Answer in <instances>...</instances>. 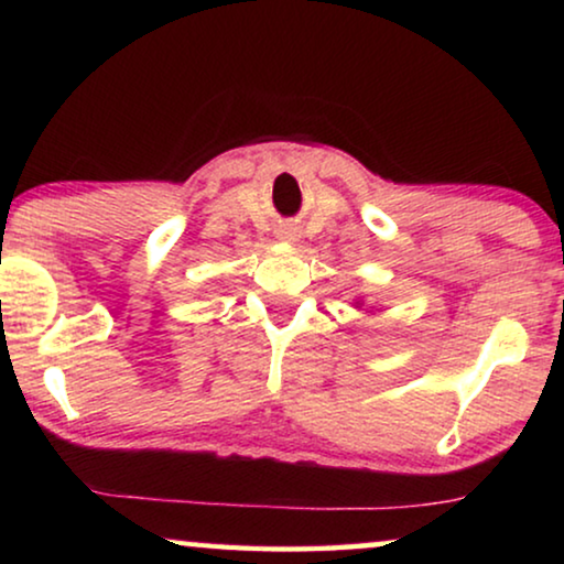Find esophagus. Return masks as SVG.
<instances>
[{"mask_svg":"<svg viewBox=\"0 0 564 564\" xmlns=\"http://www.w3.org/2000/svg\"><path fill=\"white\" fill-rule=\"evenodd\" d=\"M276 238H280V241H284V243H295L300 236H297L295 228H282L280 234H276Z\"/></svg>","mask_w":564,"mask_h":564,"instance_id":"34e87169","label":"esophagus"}]
</instances>
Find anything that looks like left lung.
<instances>
[{"mask_svg": "<svg viewBox=\"0 0 564 564\" xmlns=\"http://www.w3.org/2000/svg\"><path fill=\"white\" fill-rule=\"evenodd\" d=\"M354 305H357V307H361V305H365V300H361V297H359V300H357V303H354Z\"/></svg>", "mask_w": 564, "mask_h": 564, "instance_id": "1", "label": "left lung"}]
</instances>
